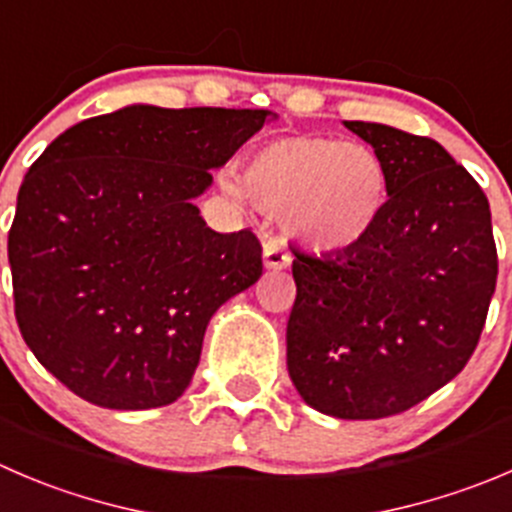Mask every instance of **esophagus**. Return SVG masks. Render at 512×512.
<instances>
[{
    "label": "esophagus",
    "mask_w": 512,
    "mask_h": 512,
    "mask_svg": "<svg viewBox=\"0 0 512 512\" xmlns=\"http://www.w3.org/2000/svg\"><path fill=\"white\" fill-rule=\"evenodd\" d=\"M262 260H265L267 270H285V267H290V252L285 250L280 240H270L265 242Z\"/></svg>",
    "instance_id": "obj_1"
}]
</instances>
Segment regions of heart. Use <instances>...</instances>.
<instances>
[{
    "label": "heart",
    "mask_w": 512,
    "mask_h": 512,
    "mask_svg": "<svg viewBox=\"0 0 512 512\" xmlns=\"http://www.w3.org/2000/svg\"><path fill=\"white\" fill-rule=\"evenodd\" d=\"M242 187L260 207L280 212L290 237L317 252L362 245L380 222L390 197L388 167L372 147L335 137L295 135L265 142L245 162Z\"/></svg>",
    "instance_id": "1"
}]
</instances>
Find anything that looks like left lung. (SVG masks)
I'll list each match as a JSON object with an SVG mask.
<instances>
[{"label": "left lung", "instance_id": "left-lung-1", "mask_svg": "<svg viewBox=\"0 0 512 512\" xmlns=\"http://www.w3.org/2000/svg\"><path fill=\"white\" fill-rule=\"evenodd\" d=\"M388 167L390 197L362 245L295 252L287 370L310 408L342 420L398 415L473 355L498 277L490 205L430 137L345 122Z\"/></svg>", "mask_w": 512, "mask_h": 512}]
</instances>
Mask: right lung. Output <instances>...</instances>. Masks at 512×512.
Listing matches in <instances>:
<instances>
[{"label":"right lung","instance_id":"1","mask_svg":"<svg viewBox=\"0 0 512 512\" xmlns=\"http://www.w3.org/2000/svg\"><path fill=\"white\" fill-rule=\"evenodd\" d=\"M267 114L132 104L69 127L29 167L7 242L14 315L74 395L150 410L185 393L210 317L262 275L260 240L210 230L192 200Z\"/></svg>","mask_w":512,"mask_h":512}]
</instances>
